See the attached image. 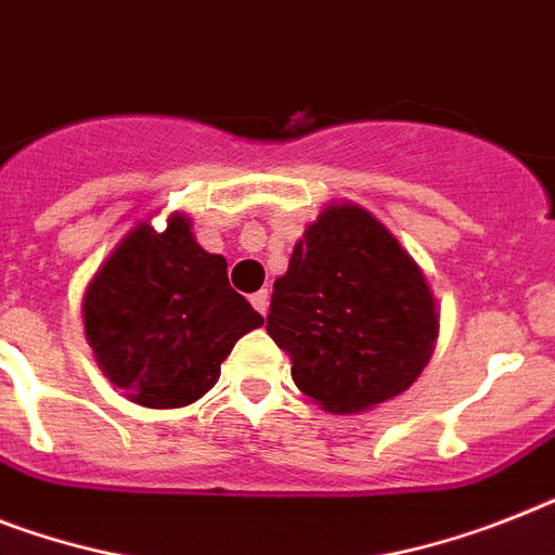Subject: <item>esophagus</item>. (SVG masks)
<instances>
[{
	"label": "esophagus",
	"instance_id": "34e87169",
	"mask_svg": "<svg viewBox=\"0 0 555 555\" xmlns=\"http://www.w3.org/2000/svg\"><path fill=\"white\" fill-rule=\"evenodd\" d=\"M249 300H251V306H255V309L260 311V314H267V311H269V292H267V288H260V292H255V295H251Z\"/></svg>",
	"mask_w": 555,
	"mask_h": 555
}]
</instances>
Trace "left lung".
<instances>
[{"mask_svg":"<svg viewBox=\"0 0 555 555\" xmlns=\"http://www.w3.org/2000/svg\"><path fill=\"white\" fill-rule=\"evenodd\" d=\"M267 332L306 397L354 414L411 388L434 354L439 314L400 241L363 206L332 204L274 281Z\"/></svg>","mask_w":555,"mask_h":555,"instance_id":"obj_1","label":"left lung"}]
</instances>
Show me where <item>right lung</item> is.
Returning <instances> with one entry per match:
<instances>
[{
  "instance_id": "obj_1",
  "label": "right lung",
  "mask_w": 555,
  "mask_h": 555,
  "mask_svg": "<svg viewBox=\"0 0 555 555\" xmlns=\"http://www.w3.org/2000/svg\"><path fill=\"white\" fill-rule=\"evenodd\" d=\"M190 218L139 223L85 292V334L113 386L146 409H181L221 377V363L263 318L229 286L227 260L195 244Z\"/></svg>"
}]
</instances>
